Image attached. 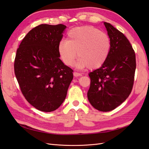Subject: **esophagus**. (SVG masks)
<instances>
[{"label":"esophagus","mask_w":149,"mask_h":149,"mask_svg":"<svg viewBox=\"0 0 149 149\" xmlns=\"http://www.w3.org/2000/svg\"><path fill=\"white\" fill-rule=\"evenodd\" d=\"M73 75H74V76H75V77H78V76H80L81 74L79 73H77V72H74Z\"/></svg>","instance_id":"obj_1"}]
</instances>
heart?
<instances>
[{
    "mask_svg": "<svg viewBox=\"0 0 149 149\" xmlns=\"http://www.w3.org/2000/svg\"><path fill=\"white\" fill-rule=\"evenodd\" d=\"M111 47V40L107 34L93 26H78L70 30L66 40L58 45V52L66 66L76 63L78 69H96L106 62Z\"/></svg>",
    "mask_w": 149,
    "mask_h": 149,
    "instance_id": "b5f03b06",
    "label": "heart"
}]
</instances>
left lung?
Returning <instances> with one entry per match:
<instances>
[{
  "label": "left lung",
  "mask_w": 149,
  "mask_h": 149,
  "mask_svg": "<svg viewBox=\"0 0 149 149\" xmlns=\"http://www.w3.org/2000/svg\"><path fill=\"white\" fill-rule=\"evenodd\" d=\"M111 47L106 62L89 73L91 84L88 98L96 109L107 112L120 105L132 91L136 54L125 36L107 22H104Z\"/></svg>",
  "instance_id": "1"
}]
</instances>
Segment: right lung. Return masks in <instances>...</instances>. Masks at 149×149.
Listing matches in <instances>:
<instances>
[{
    "label": "right lung",
    "instance_id": "add662e5",
    "mask_svg": "<svg viewBox=\"0 0 149 149\" xmlns=\"http://www.w3.org/2000/svg\"><path fill=\"white\" fill-rule=\"evenodd\" d=\"M66 26L42 24L31 29L17 49L14 71L26 100L43 112L55 111L65 101L73 70L60 59L58 45Z\"/></svg>",
    "mask_w": 149,
    "mask_h": 149
}]
</instances>
